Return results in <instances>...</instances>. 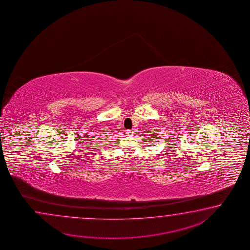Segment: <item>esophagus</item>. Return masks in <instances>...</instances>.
Returning a JSON list of instances; mask_svg holds the SVG:
<instances>
[{
  "instance_id": "esophagus-1",
  "label": "esophagus",
  "mask_w": 250,
  "mask_h": 250,
  "mask_svg": "<svg viewBox=\"0 0 250 250\" xmlns=\"http://www.w3.org/2000/svg\"><path fill=\"white\" fill-rule=\"evenodd\" d=\"M133 133H134V131H133L132 129H127V130H126L127 136H133Z\"/></svg>"
}]
</instances>
